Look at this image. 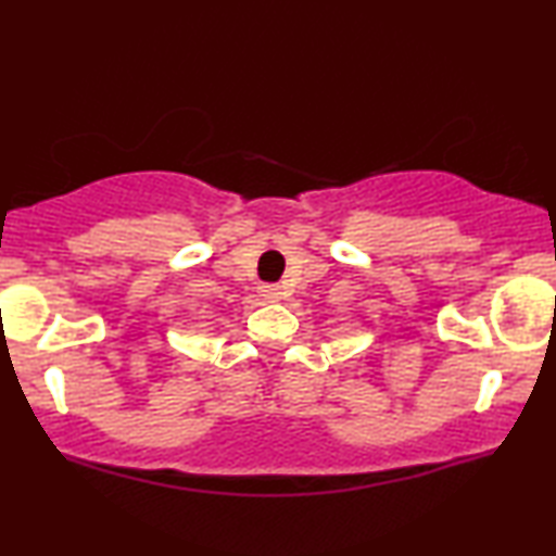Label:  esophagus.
Segmentation results:
<instances>
[{
  "label": "esophagus",
  "instance_id": "esophagus-1",
  "mask_svg": "<svg viewBox=\"0 0 556 556\" xmlns=\"http://www.w3.org/2000/svg\"><path fill=\"white\" fill-rule=\"evenodd\" d=\"M260 292H262L264 300H269V302L279 300V294H281L277 285H262V287H260Z\"/></svg>",
  "mask_w": 556,
  "mask_h": 556
}]
</instances>
